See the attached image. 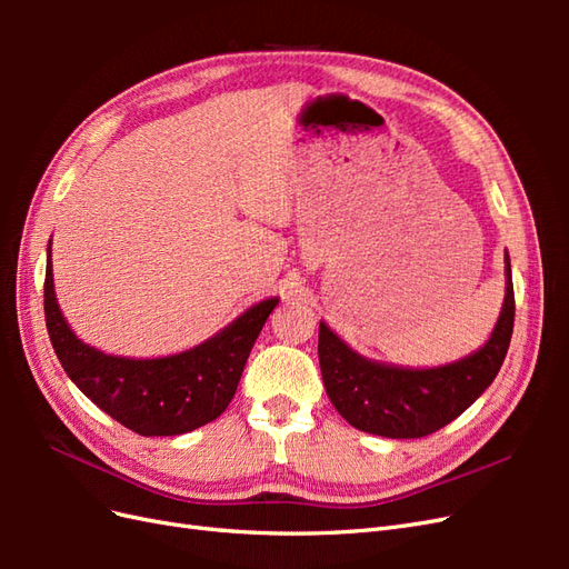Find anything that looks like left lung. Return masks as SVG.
I'll list each match as a JSON object with an SVG mask.
<instances>
[{
    "label": "left lung",
    "mask_w": 569,
    "mask_h": 569,
    "mask_svg": "<svg viewBox=\"0 0 569 569\" xmlns=\"http://www.w3.org/2000/svg\"><path fill=\"white\" fill-rule=\"evenodd\" d=\"M515 291L506 251V299L491 337L475 353L439 368H401L356 353L320 320L318 358L325 391L360 432L420 439L468 410L493 382L510 347Z\"/></svg>",
    "instance_id": "left-lung-1"
}]
</instances>
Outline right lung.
Masks as SVG:
<instances>
[{"label":"right lung","mask_w":569,"mask_h":569,"mask_svg":"<svg viewBox=\"0 0 569 569\" xmlns=\"http://www.w3.org/2000/svg\"><path fill=\"white\" fill-rule=\"evenodd\" d=\"M278 297L258 301L199 347L163 358L99 351L68 327L54 291L47 247L44 320L51 347L71 382L101 410L142 437H178L226 410Z\"/></svg>","instance_id":"right-lung-1"}]
</instances>
